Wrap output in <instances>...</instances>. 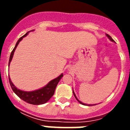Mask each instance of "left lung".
Returning a JSON list of instances; mask_svg holds the SVG:
<instances>
[{
  "mask_svg": "<svg viewBox=\"0 0 130 130\" xmlns=\"http://www.w3.org/2000/svg\"><path fill=\"white\" fill-rule=\"evenodd\" d=\"M107 37L109 38V39H110V40H111V41H113V42H114V40H113V38H112L111 37V36H110L109 35V34H107ZM73 95H74V96L75 97V99H77V101H78V102H79V103H81L82 105H86V104H84V103H82V102H80V101H79V100H78V99H77V97H76V96H75V93H74V92H73ZM92 106V105H88V106Z\"/></svg>",
  "mask_w": 130,
  "mask_h": 130,
  "instance_id": "obj_1",
  "label": "left lung"
}]
</instances>
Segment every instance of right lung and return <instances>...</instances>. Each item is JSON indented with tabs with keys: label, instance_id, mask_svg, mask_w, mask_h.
Listing matches in <instances>:
<instances>
[{
	"label": "right lung",
	"instance_id": "obj_1",
	"mask_svg": "<svg viewBox=\"0 0 130 130\" xmlns=\"http://www.w3.org/2000/svg\"><path fill=\"white\" fill-rule=\"evenodd\" d=\"M28 32H29V31H28ZM28 32L25 34V35L23 36L22 37L20 38L18 40V41L17 42L15 48H13V50L12 51V52L11 53V55H10V58H9V66L10 63H11V60H12L13 54H14V52H15L16 47L17 46V45L19 43V42L23 39V38L27 36ZM63 74H61L58 77H57V78H55L53 80L50 82L46 86L43 87L42 88L37 90L32 91V92H25V91L20 90L17 89L15 86L13 85V83L11 82V79H10L9 77V80L13 91L20 99H22L23 101H24L26 103L31 104V105H38L44 104L45 103H46L47 101H48L51 99V98L53 96L54 93H55V88H56L57 84H58L59 82L60 81V79H61V77H63Z\"/></svg>",
	"mask_w": 130,
	"mask_h": 130
}]
</instances>
